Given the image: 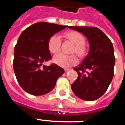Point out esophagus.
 Wrapping results in <instances>:
<instances>
[{
    "label": "esophagus",
    "mask_w": 125,
    "mask_h": 125,
    "mask_svg": "<svg viewBox=\"0 0 125 125\" xmlns=\"http://www.w3.org/2000/svg\"><path fill=\"white\" fill-rule=\"evenodd\" d=\"M70 70H71V69H65V73H67Z\"/></svg>",
    "instance_id": "1"
}]
</instances>
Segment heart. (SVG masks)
Listing matches in <instances>:
<instances>
[{
  "label": "heart",
  "instance_id": "heart-1",
  "mask_svg": "<svg viewBox=\"0 0 125 125\" xmlns=\"http://www.w3.org/2000/svg\"><path fill=\"white\" fill-rule=\"evenodd\" d=\"M63 36L74 45L72 53H76L79 58H83L87 54V47L85 45V38L82 34L76 31H69L63 34ZM47 47L49 52L53 54H56L60 52L61 47L60 38L56 34L51 36L47 43ZM53 62L59 66L69 67L76 65L78 60L74 55L67 56L63 54L56 55Z\"/></svg>",
  "mask_w": 125,
  "mask_h": 125
}]
</instances>
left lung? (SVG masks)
<instances>
[{"instance_id": "8db88e82", "label": "left lung", "mask_w": 125, "mask_h": 125, "mask_svg": "<svg viewBox=\"0 0 125 125\" xmlns=\"http://www.w3.org/2000/svg\"><path fill=\"white\" fill-rule=\"evenodd\" d=\"M68 28L82 33L89 45L88 54L74 68L78 76L71 89L79 99L95 101L106 91L114 76L115 56L112 43L96 27L69 26Z\"/></svg>"}]
</instances>
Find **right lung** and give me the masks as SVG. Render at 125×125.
Listing matches in <instances>:
<instances>
[{
  "label": "right lung",
  "instance_id": "1",
  "mask_svg": "<svg viewBox=\"0 0 125 125\" xmlns=\"http://www.w3.org/2000/svg\"><path fill=\"white\" fill-rule=\"evenodd\" d=\"M67 27L37 22L26 28L18 38L14 49L13 70L21 87L30 95L39 96L49 93L65 73L56 64L47 66L43 63L51 59L47 47L49 39Z\"/></svg>",
  "mask_w": 125,
  "mask_h": 125
}]
</instances>
